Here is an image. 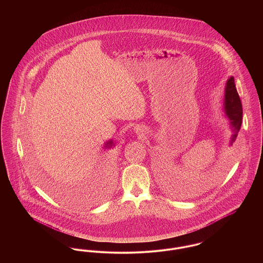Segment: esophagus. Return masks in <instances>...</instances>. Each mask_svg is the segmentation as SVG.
Segmentation results:
<instances>
[{"label":"esophagus","instance_id":"esophagus-1","mask_svg":"<svg viewBox=\"0 0 263 263\" xmlns=\"http://www.w3.org/2000/svg\"><path fill=\"white\" fill-rule=\"evenodd\" d=\"M135 130L139 135H143V130L141 127H135Z\"/></svg>","mask_w":263,"mask_h":263}]
</instances>
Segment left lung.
<instances>
[{"mask_svg":"<svg viewBox=\"0 0 263 263\" xmlns=\"http://www.w3.org/2000/svg\"><path fill=\"white\" fill-rule=\"evenodd\" d=\"M223 106L226 118H228L229 120L230 129L232 132L229 142V147H231L238 137V131L240 129L242 119L241 102L236 88L234 77H230L226 83Z\"/></svg>","mask_w":263,"mask_h":263,"instance_id":"8db88e82","label":"left lung"}]
</instances>
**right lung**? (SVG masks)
<instances>
[{"mask_svg": "<svg viewBox=\"0 0 263 263\" xmlns=\"http://www.w3.org/2000/svg\"><path fill=\"white\" fill-rule=\"evenodd\" d=\"M113 147H115V142L113 141L112 139H110V140H108L107 142H105V144H104V146H103V149L104 150H109V149H111ZM114 163L113 162H110L109 160L108 161H106L105 163H103V166H102V168H103V173L105 174V175L109 178V179H111V176L113 175V172H114ZM50 189V188H49ZM52 191V190H51ZM53 194H55V192H52Z\"/></svg>", "mask_w": 263, "mask_h": 263, "instance_id": "1", "label": "right lung"}]
</instances>
